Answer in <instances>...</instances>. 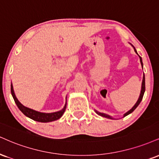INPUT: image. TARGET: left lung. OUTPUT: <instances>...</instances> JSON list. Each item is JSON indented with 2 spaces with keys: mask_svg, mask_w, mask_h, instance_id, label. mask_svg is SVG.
<instances>
[{
  "mask_svg": "<svg viewBox=\"0 0 159 159\" xmlns=\"http://www.w3.org/2000/svg\"><path fill=\"white\" fill-rule=\"evenodd\" d=\"M133 48H134V50H135V52L137 53V51H136V49H135V48L134 47H133ZM137 54H138V53H137ZM139 58H140L141 64V66H142V67H143L142 59H141V58L140 56H139ZM144 92H145V77H144V76H143V80H142V84H141V93H140V95H139V99H138L137 102L135 103V104L134 105V106L133 107V108H132L131 110H129V111H128V112H126L125 114L124 115V117H125V116H127V115H129V114L132 113V112H133V111H134V110H135V109H136L137 107L139 106V104H140V103H141V100H142V98H143V96H144ZM95 112H96L97 114L99 115V116H102V117H105V118H110V119H112V118L110 116H109V115H107V114H105V113H102V112H98V111H96V110H95Z\"/></svg>",
  "mask_w": 159,
  "mask_h": 159,
  "instance_id": "1",
  "label": "left lung"
}]
</instances>
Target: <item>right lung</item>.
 Wrapping results in <instances>:
<instances>
[{
	"mask_svg": "<svg viewBox=\"0 0 159 159\" xmlns=\"http://www.w3.org/2000/svg\"><path fill=\"white\" fill-rule=\"evenodd\" d=\"M11 93L14 98V101L16 104L19 110L24 113L25 116H27L28 118H31V119L34 120V121H38V122H43V123H47V122H50L55 121V120H58L60 118L61 116H63L64 112H65L66 107V103L65 104L64 108L60 111L55 112H51V113H45V112H40L38 111H35L32 109H30L26 107H25L22 104H20V102L18 100V98H16L15 95L14 89H13V86L11 84Z\"/></svg>",
	"mask_w": 159,
	"mask_h": 159,
	"instance_id": "right-lung-1",
	"label": "right lung"
}]
</instances>
